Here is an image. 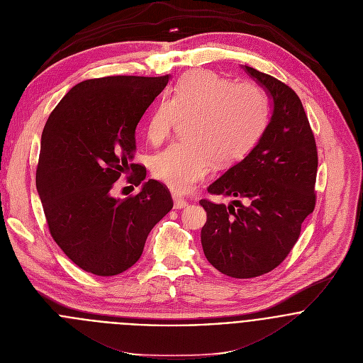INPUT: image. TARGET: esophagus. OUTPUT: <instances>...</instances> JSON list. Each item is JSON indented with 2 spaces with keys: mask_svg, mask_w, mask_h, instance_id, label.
<instances>
[{
  "mask_svg": "<svg viewBox=\"0 0 363 363\" xmlns=\"http://www.w3.org/2000/svg\"><path fill=\"white\" fill-rule=\"evenodd\" d=\"M173 201H174V208H184L187 206V201L179 194H173Z\"/></svg>",
  "mask_w": 363,
  "mask_h": 363,
  "instance_id": "esophagus-1",
  "label": "esophagus"
}]
</instances>
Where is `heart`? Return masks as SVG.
I'll list each match as a JSON object with an SVG mask.
<instances>
[{"mask_svg":"<svg viewBox=\"0 0 363 363\" xmlns=\"http://www.w3.org/2000/svg\"><path fill=\"white\" fill-rule=\"evenodd\" d=\"M267 117V97L253 83H230L208 69L184 74L153 110L146 134L155 146L167 140L180 118L187 140L172 144L153 163V174L179 193L204 180L214 162L230 166L255 146Z\"/></svg>","mask_w":363,"mask_h":363,"instance_id":"heart-1","label":"heart"}]
</instances>
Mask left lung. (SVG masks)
<instances>
[{"mask_svg":"<svg viewBox=\"0 0 363 363\" xmlns=\"http://www.w3.org/2000/svg\"><path fill=\"white\" fill-rule=\"evenodd\" d=\"M242 68L273 100V113L253 150L207 189L235 197L237 207L200 200L207 213L200 238L217 270L249 279L277 267L298 242L316 203L318 149L298 94L256 68Z\"/></svg>","mask_w":363,"mask_h":363,"instance_id":"left-lung-1","label":"left lung"}]
</instances>
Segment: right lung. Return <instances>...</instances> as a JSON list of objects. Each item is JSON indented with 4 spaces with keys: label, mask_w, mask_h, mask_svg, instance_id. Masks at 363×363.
I'll use <instances>...</instances> for the list:
<instances>
[{
    "label": "right lung",
    "mask_w": 363,
    "mask_h": 363,
    "mask_svg": "<svg viewBox=\"0 0 363 363\" xmlns=\"http://www.w3.org/2000/svg\"><path fill=\"white\" fill-rule=\"evenodd\" d=\"M169 76H111L72 87L51 111L35 174L50 233L69 260L97 276L120 274L141 256L150 230L172 210L167 187L134 164L135 127ZM131 169L138 195L111 196Z\"/></svg>",
    "instance_id": "right-lung-1"
}]
</instances>
